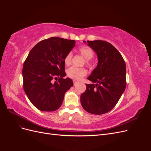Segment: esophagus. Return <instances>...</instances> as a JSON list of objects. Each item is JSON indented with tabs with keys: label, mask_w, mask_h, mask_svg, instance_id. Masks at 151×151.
I'll use <instances>...</instances> for the list:
<instances>
[{
	"label": "esophagus",
	"mask_w": 151,
	"mask_h": 151,
	"mask_svg": "<svg viewBox=\"0 0 151 151\" xmlns=\"http://www.w3.org/2000/svg\"><path fill=\"white\" fill-rule=\"evenodd\" d=\"M73 83H74V84L75 85L77 83V81L76 80H73Z\"/></svg>",
	"instance_id": "34e87169"
}]
</instances>
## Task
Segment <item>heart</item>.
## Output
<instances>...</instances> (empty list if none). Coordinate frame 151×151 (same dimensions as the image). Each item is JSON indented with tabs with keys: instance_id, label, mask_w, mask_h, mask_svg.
I'll return each mask as SVG.
<instances>
[{
	"instance_id": "1",
	"label": "heart",
	"mask_w": 151,
	"mask_h": 151,
	"mask_svg": "<svg viewBox=\"0 0 151 151\" xmlns=\"http://www.w3.org/2000/svg\"><path fill=\"white\" fill-rule=\"evenodd\" d=\"M79 53L83 55L86 60V63L88 65H90L89 60H91L94 56L93 50L88 47H83L79 49ZM72 58V53L68 52L64 58V63L66 65H69L71 63ZM67 74L68 77L70 78L79 80L82 77L85 76L87 74V70L84 68H78L76 67H72L68 68L67 72Z\"/></svg>"
}]
</instances>
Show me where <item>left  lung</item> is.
<instances>
[{
    "mask_svg": "<svg viewBox=\"0 0 151 151\" xmlns=\"http://www.w3.org/2000/svg\"><path fill=\"white\" fill-rule=\"evenodd\" d=\"M83 42L96 53L98 63L88 77L93 83L86 84L81 103L88 113L102 115L115 106L125 89V62L111 43L102 40Z\"/></svg>",
    "mask_w": 151,
    "mask_h": 151,
    "instance_id": "1",
    "label": "left lung"
}]
</instances>
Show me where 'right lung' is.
Returning <instances> with one entry per match:
<instances>
[{
	"label": "right lung",
	"mask_w": 151,
	"mask_h": 151,
	"mask_svg": "<svg viewBox=\"0 0 151 151\" xmlns=\"http://www.w3.org/2000/svg\"><path fill=\"white\" fill-rule=\"evenodd\" d=\"M75 43V40L50 38L36 44L27 57L22 68L23 88L31 103L40 111L58 109L65 93L74 85L72 79L64 78V58Z\"/></svg>",
	"instance_id": "add662e5"
}]
</instances>
